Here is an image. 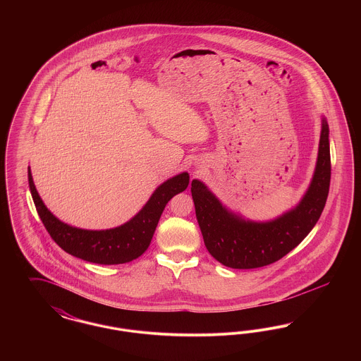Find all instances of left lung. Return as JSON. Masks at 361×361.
<instances>
[{
    "label": "left lung",
    "instance_id": "1",
    "mask_svg": "<svg viewBox=\"0 0 361 361\" xmlns=\"http://www.w3.org/2000/svg\"><path fill=\"white\" fill-rule=\"evenodd\" d=\"M329 126L322 118L318 158L312 180L299 204L269 222L245 221L228 211L199 181H192V197L207 250L224 267L253 269L269 265L295 249L318 222L330 187Z\"/></svg>",
    "mask_w": 361,
    "mask_h": 361
}]
</instances>
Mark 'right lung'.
<instances>
[{
    "label": "right lung",
    "mask_w": 361,
    "mask_h": 361,
    "mask_svg": "<svg viewBox=\"0 0 361 361\" xmlns=\"http://www.w3.org/2000/svg\"><path fill=\"white\" fill-rule=\"evenodd\" d=\"M28 183L36 211L46 230L66 253L102 265L126 264L142 256L154 235L155 227L168 202L185 190L189 174L180 173L155 189L149 202L127 224L109 230H84L61 222L42 202L28 168Z\"/></svg>",
    "instance_id": "right-lung-1"
}]
</instances>
